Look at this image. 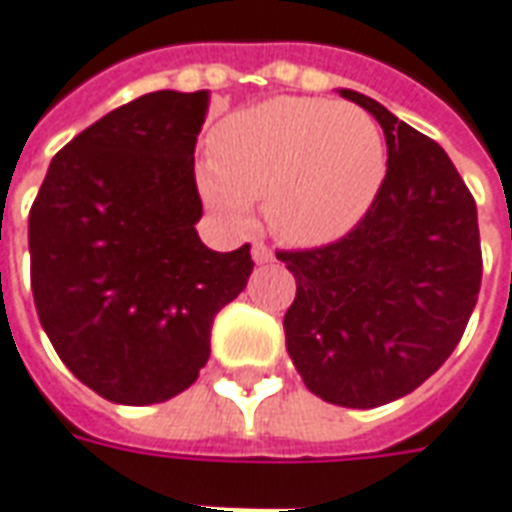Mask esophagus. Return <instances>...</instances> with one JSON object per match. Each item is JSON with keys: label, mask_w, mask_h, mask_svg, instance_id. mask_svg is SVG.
<instances>
[{"label": "esophagus", "mask_w": 512, "mask_h": 512, "mask_svg": "<svg viewBox=\"0 0 512 512\" xmlns=\"http://www.w3.org/2000/svg\"><path fill=\"white\" fill-rule=\"evenodd\" d=\"M250 256H253V262H256V264L273 262V250L267 248L264 242H253V248H250Z\"/></svg>", "instance_id": "1"}]
</instances>
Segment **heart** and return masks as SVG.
<instances>
[{
	"label": "heart",
	"mask_w": 512,
	"mask_h": 512,
	"mask_svg": "<svg viewBox=\"0 0 512 512\" xmlns=\"http://www.w3.org/2000/svg\"><path fill=\"white\" fill-rule=\"evenodd\" d=\"M212 162L201 192L217 217L250 223L264 198V220L289 245L342 237L378 195L386 151L375 118L353 104L284 96L234 112L209 137Z\"/></svg>",
	"instance_id": "1"
}]
</instances>
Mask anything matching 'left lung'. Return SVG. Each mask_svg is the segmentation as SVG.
<instances>
[{"instance_id":"obj_1","label":"left lung","mask_w":512,"mask_h":512,"mask_svg":"<svg viewBox=\"0 0 512 512\" xmlns=\"http://www.w3.org/2000/svg\"><path fill=\"white\" fill-rule=\"evenodd\" d=\"M389 165L366 215L331 245L278 250L295 275L286 350L317 397L342 408L400 400L447 361L482 281L477 204L436 140L355 90Z\"/></svg>"}]
</instances>
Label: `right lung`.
<instances>
[{"mask_svg":"<svg viewBox=\"0 0 512 512\" xmlns=\"http://www.w3.org/2000/svg\"><path fill=\"white\" fill-rule=\"evenodd\" d=\"M209 90H157L107 112L49 165L30 209L35 308L99 397L154 405L209 361L217 311L245 289L250 245L217 253L195 223V143Z\"/></svg>","mask_w":512,"mask_h":512,"instance_id":"1","label":"right lung"}]
</instances>
